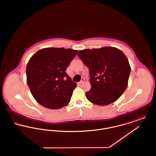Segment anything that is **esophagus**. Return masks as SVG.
<instances>
[{"instance_id":"1","label":"esophagus","mask_w":156,"mask_h":156,"mask_svg":"<svg viewBox=\"0 0 156 156\" xmlns=\"http://www.w3.org/2000/svg\"><path fill=\"white\" fill-rule=\"evenodd\" d=\"M84 81H85V79H84L83 78H82L81 79V81L79 82V83H79L80 85H81V84H82V83L84 82Z\"/></svg>"}]
</instances>
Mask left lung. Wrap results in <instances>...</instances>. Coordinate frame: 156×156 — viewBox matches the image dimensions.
Here are the masks:
<instances>
[{
  "mask_svg": "<svg viewBox=\"0 0 156 156\" xmlns=\"http://www.w3.org/2000/svg\"><path fill=\"white\" fill-rule=\"evenodd\" d=\"M77 55L89 68L91 88L88 100L98 105H108L118 100L126 90L131 68L125 54L112 47L86 49Z\"/></svg>",
  "mask_w": 156,
  "mask_h": 156,
  "instance_id": "obj_1",
  "label": "left lung"
}]
</instances>
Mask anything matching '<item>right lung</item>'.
Masks as SVG:
<instances>
[{"label":"right lung","mask_w":156,"mask_h":156,"mask_svg":"<svg viewBox=\"0 0 156 156\" xmlns=\"http://www.w3.org/2000/svg\"><path fill=\"white\" fill-rule=\"evenodd\" d=\"M77 51L45 48L30 58L26 67L27 83L38 103L57 109L69 104L76 82L66 72Z\"/></svg>","instance_id":"1"}]
</instances>
